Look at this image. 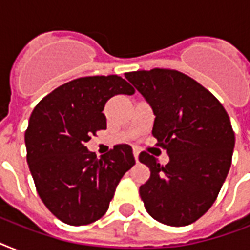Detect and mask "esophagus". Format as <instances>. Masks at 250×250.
Here are the masks:
<instances>
[{
	"label": "esophagus",
	"instance_id": "1",
	"mask_svg": "<svg viewBox=\"0 0 250 250\" xmlns=\"http://www.w3.org/2000/svg\"><path fill=\"white\" fill-rule=\"evenodd\" d=\"M133 157H135V161L139 160V150L137 149H133Z\"/></svg>",
	"mask_w": 250,
	"mask_h": 250
}]
</instances>
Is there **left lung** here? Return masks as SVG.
<instances>
[{"label": "left lung", "instance_id": "8db88e82", "mask_svg": "<svg viewBox=\"0 0 250 250\" xmlns=\"http://www.w3.org/2000/svg\"><path fill=\"white\" fill-rule=\"evenodd\" d=\"M156 115L153 136L167 165L146 152L139 161L150 176L140 186L149 215L167 226L193 223L211 208L229 174L235 132L217 97L190 76L170 68L125 72Z\"/></svg>", "mask_w": 250, "mask_h": 250}]
</instances>
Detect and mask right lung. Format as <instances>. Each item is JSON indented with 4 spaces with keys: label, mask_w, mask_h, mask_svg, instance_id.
Returning <instances> with one entry per match:
<instances>
[{
    "label": "right lung",
    "mask_w": 250,
    "mask_h": 250,
    "mask_svg": "<svg viewBox=\"0 0 250 250\" xmlns=\"http://www.w3.org/2000/svg\"><path fill=\"white\" fill-rule=\"evenodd\" d=\"M133 93L121 76H84L56 88L33 109L24 135L29 171L44 205L66 225L100 219L135 165L127 144L100 158L85 146L92 135L106 128V102L115 94Z\"/></svg>",
    "instance_id": "add662e5"
}]
</instances>
